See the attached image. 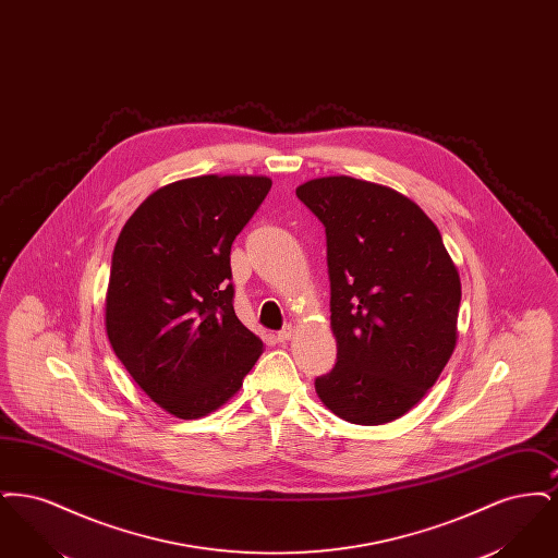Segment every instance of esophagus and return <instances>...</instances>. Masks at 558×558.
I'll list each match as a JSON object with an SVG mask.
<instances>
[{
    "label": "esophagus",
    "instance_id": "esophagus-1",
    "mask_svg": "<svg viewBox=\"0 0 558 558\" xmlns=\"http://www.w3.org/2000/svg\"><path fill=\"white\" fill-rule=\"evenodd\" d=\"M292 337V326H287V328H282L278 335H276V341L278 343H289Z\"/></svg>",
    "mask_w": 558,
    "mask_h": 558
}]
</instances>
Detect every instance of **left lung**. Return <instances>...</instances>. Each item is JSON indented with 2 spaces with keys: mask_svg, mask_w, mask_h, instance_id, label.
I'll return each instance as SVG.
<instances>
[{
  "mask_svg": "<svg viewBox=\"0 0 558 558\" xmlns=\"http://www.w3.org/2000/svg\"><path fill=\"white\" fill-rule=\"evenodd\" d=\"M296 196L326 228L337 364L316 378V393L347 423H391L425 398L453 353L458 269L437 226L393 187L328 175Z\"/></svg>",
  "mask_w": 558,
  "mask_h": 558,
  "instance_id": "left-lung-1",
  "label": "left lung"
}]
</instances>
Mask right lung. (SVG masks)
<instances>
[{"label": "right lung", "mask_w": 558, "mask_h": 558, "mask_svg": "<svg viewBox=\"0 0 558 558\" xmlns=\"http://www.w3.org/2000/svg\"><path fill=\"white\" fill-rule=\"evenodd\" d=\"M271 187L266 175H201L153 192L114 244L107 335L137 387L178 418L232 398L264 343L234 312L232 242Z\"/></svg>", "instance_id": "right-lung-1"}]
</instances>
